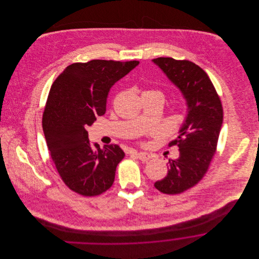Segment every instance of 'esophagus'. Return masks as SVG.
I'll return each instance as SVG.
<instances>
[{
    "instance_id": "esophagus-1",
    "label": "esophagus",
    "mask_w": 259,
    "mask_h": 259,
    "mask_svg": "<svg viewBox=\"0 0 259 259\" xmlns=\"http://www.w3.org/2000/svg\"><path fill=\"white\" fill-rule=\"evenodd\" d=\"M137 157L142 161H148L150 159V155L148 152H137Z\"/></svg>"
}]
</instances>
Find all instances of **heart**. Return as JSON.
<instances>
[{
	"label": "heart",
	"mask_w": 259,
	"mask_h": 259,
	"mask_svg": "<svg viewBox=\"0 0 259 259\" xmlns=\"http://www.w3.org/2000/svg\"><path fill=\"white\" fill-rule=\"evenodd\" d=\"M151 92H157V91H151ZM157 93H159V92H157Z\"/></svg>",
	"instance_id": "obj_1"
}]
</instances>
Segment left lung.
I'll return each instance as SVG.
<instances>
[{
  "label": "left lung",
  "instance_id": "left-lung-1",
  "mask_svg": "<svg viewBox=\"0 0 259 259\" xmlns=\"http://www.w3.org/2000/svg\"><path fill=\"white\" fill-rule=\"evenodd\" d=\"M152 62L180 89L187 105L180 135L168 145L179 147L180 156L168 160L166 177L154 184L162 193L179 194L196 185L208 169L222 128V102L209 76L194 63L172 58Z\"/></svg>",
  "mask_w": 259,
  "mask_h": 259
}]
</instances>
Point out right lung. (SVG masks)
I'll use <instances>...</instances> for the list:
<instances>
[{
	"mask_svg": "<svg viewBox=\"0 0 259 259\" xmlns=\"http://www.w3.org/2000/svg\"><path fill=\"white\" fill-rule=\"evenodd\" d=\"M140 62L93 60L68 66L53 82L42 130L56 168L70 189L96 196L111 187L124 157L117 145L91 144L87 127L106 112L111 87Z\"/></svg>",
	"mask_w": 259,
	"mask_h": 259,
	"instance_id": "obj_1",
	"label": "right lung"
}]
</instances>
